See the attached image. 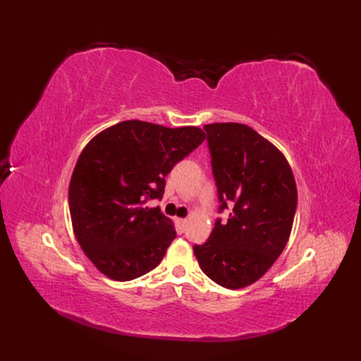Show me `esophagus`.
<instances>
[{
  "mask_svg": "<svg viewBox=\"0 0 361 361\" xmlns=\"http://www.w3.org/2000/svg\"><path fill=\"white\" fill-rule=\"evenodd\" d=\"M178 224H180L181 231H185L186 226H188V219H180V220H178Z\"/></svg>",
  "mask_w": 361,
  "mask_h": 361,
  "instance_id": "obj_1",
  "label": "esophagus"
}]
</instances>
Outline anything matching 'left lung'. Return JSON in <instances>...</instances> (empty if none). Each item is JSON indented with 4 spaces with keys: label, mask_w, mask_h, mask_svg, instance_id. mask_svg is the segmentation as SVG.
I'll list each match as a JSON object with an SVG mask.
<instances>
[{
    "label": "left lung",
    "mask_w": 361,
    "mask_h": 361,
    "mask_svg": "<svg viewBox=\"0 0 361 361\" xmlns=\"http://www.w3.org/2000/svg\"><path fill=\"white\" fill-rule=\"evenodd\" d=\"M221 212L209 239L194 245L203 273L225 288L262 278L286 248L298 203L295 176L279 149L237 122L204 126Z\"/></svg>",
    "instance_id": "8db88e82"
}]
</instances>
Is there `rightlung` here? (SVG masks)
Here are the masks:
<instances>
[{
    "mask_svg": "<svg viewBox=\"0 0 361 361\" xmlns=\"http://www.w3.org/2000/svg\"><path fill=\"white\" fill-rule=\"evenodd\" d=\"M198 127L169 128L124 121L82 150L70 183V214L80 248L99 271L132 281L152 271L175 239L159 208L172 167L204 141Z\"/></svg>",
    "mask_w": 361,
    "mask_h": 361,
    "instance_id": "add662e5",
    "label": "right lung"
}]
</instances>
